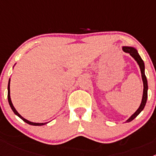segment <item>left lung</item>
<instances>
[{"instance_id": "8db88e82", "label": "left lung", "mask_w": 156, "mask_h": 156, "mask_svg": "<svg viewBox=\"0 0 156 156\" xmlns=\"http://www.w3.org/2000/svg\"><path fill=\"white\" fill-rule=\"evenodd\" d=\"M123 50L125 53H130V56L135 59V60L137 62L138 65H139L140 68L141 74H142V79L144 81V94H143V99L142 102H141V104L139 108L136 111V112L128 119L127 120V122H131L132 120L135 119L140 113L141 112L144 107H145V105L146 103V100H147V90H148V84H147V79H146V77L145 75V72H144V69H145V66H144V62L143 61V59H141L140 56L139 55V53H137L136 49L133 48H130V47H123Z\"/></svg>"}]
</instances>
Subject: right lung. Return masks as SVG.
I'll list each match as a JSON object with an SVG mask.
<instances>
[{
	"mask_svg": "<svg viewBox=\"0 0 156 156\" xmlns=\"http://www.w3.org/2000/svg\"><path fill=\"white\" fill-rule=\"evenodd\" d=\"M7 97H8V102H9V104H10L11 108H12V110L13 111V112L15 113L16 115L17 116H19V117L20 118V119H22V120L24 121L25 122H26L27 124H29V125H34V126H41V125H45L46 123H34V122H29V121L26 120V119H24V118L22 117L21 115H20V114L18 113V112L16 110V108H14V106H12V102H11V100H10V80H9V84H8V94H7Z\"/></svg>",
	"mask_w": 156,
	"mask_h": 156,
	"instance_id": "1",
	"label": "right lung"
}]
</instances>
